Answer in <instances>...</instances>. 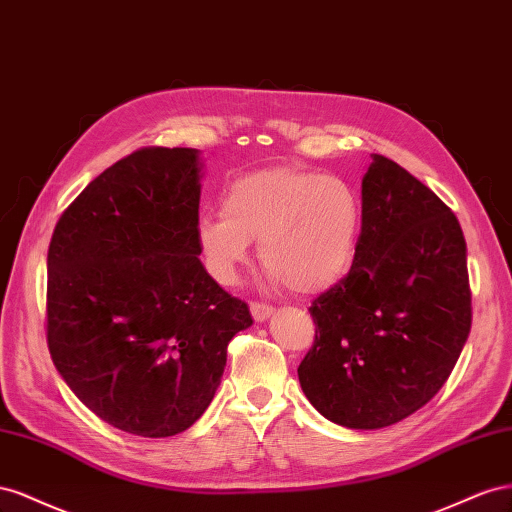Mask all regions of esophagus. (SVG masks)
<instances>
[{
    "mask_svg": "<svg viewBox=\"0 0 512 512\" xmlns=\"http://www.w3.org/2000/svg\"><path fill=\"white\" fill-rule=\"evenodd\" d=\"M272 306L266 302H251V315L255 321H266L272 315Z\"/></svg>",
    "mask_w": 512,
    "mask_h": 512,
    "instance_id": "34e87169",
    "label": "esophagus"
}]
</instances>
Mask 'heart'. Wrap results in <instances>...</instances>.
<instances>
[{"label": "heart", "mask_w": 512, "mask_h": 512, "mask_svg": "<svg viewBox=\"0 0 512 512\" xmlns=\"http://www.w3.org/2000/svg\"><path fill=\"white\" fill-rule=\"evenodd\" d=\"M362 227L358 193L341 178L272 167L233 180L223 214L197 221V246L221 285L238 281L251 240L259 261L296 294H319L352 268Z\"/></svg>", "instance_id": "1"}]
</instances>
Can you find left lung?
<instances>
[{"instance_id":"obj_1","label":"left lung","mask_w":512,"mask_h":512,"mask_svg":"<svg viewBox=\"0 0 512 512\" xmlns=\"http://www.w3.org/2000/svg\"><path fill=\"white\" fill-rule=\"evenodd\" d=\"M371 156L356 259L313 300L315 341L298 367L306 399L347 429L390 427L429 403L472 328L457 216L410 171Z\"/></svg>"}]
</instances>
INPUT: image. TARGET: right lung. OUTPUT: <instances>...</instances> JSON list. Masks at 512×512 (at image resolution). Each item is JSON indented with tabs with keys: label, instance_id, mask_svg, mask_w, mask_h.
Returning a JSON list of instances; mask_svg holds the SVG:
<instances>
[{
	"label": "right lung",
	"instance_id": "add662e5",
	"mask_svg": "<svg viewBox=\"0 0 512 512\" xmlns=\"http://www.w3.org/2000/svg\"><path fill=\"white\" fill-rule=\"evenodd\" d=\"M199 180L193 148L137 150L83 188L49 244L55 369L98 418L141 437L206 412L229 341L253 324L199 259Z\"/></svg>",
	"mask_w": 512,
	"mask_h": 512
}]
</instances>
